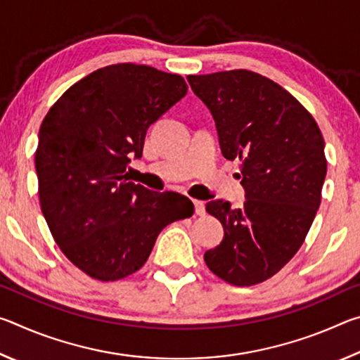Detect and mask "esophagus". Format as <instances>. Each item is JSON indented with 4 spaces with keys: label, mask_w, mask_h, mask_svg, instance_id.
Instances as JSON below:
<instances>
[{
    "label": "esophagus",
    "mask_w": 360,
    "mask_h": 360,
    "mask_svg": "<svg viewBox=\"0 0 360 360\" xmlns=\"http://www.w3.org/2000/svg\"><path fill=\"white\" fill-rule=\"evenodd\" d=\"M193 205H195V212H197V216H205L206 214L203 202H200V200H193Z\"/></svg>",
    "instance_id": "obj_1"
}]
</instances>
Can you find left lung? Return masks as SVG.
I'll return each instance as SVG.
<instances>
[{"instance_id": "left-lung-1", "label": "left lung", "mask_w": 360, "mask_h": 360, "mask_svg": "<svg viewBox=\"0 0 360 360\" xmlns=\"http://www.w3.org/2000/svg\"><path fill=\"white\" fill-rule=\"evenodd\" d=\"M187 81L214 117L224 157L241 162L248 198L240 210L222 200L206 203L225 235L205 262L229 284L264 283L294 257L314 221L327 173L324 138L302 103L259 72Z\"/></svg>"}]
</instances>
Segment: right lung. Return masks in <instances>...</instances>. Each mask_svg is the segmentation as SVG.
Segmentation results:
<instances>
[{
	"instance_id": "1",
	"label": "right lung",
	"mask_w": 360,
	"mask_h": 360,
	"mask_svg": "<svg viewBox=\"0 0 360 360\" xmlns=\"http://www.w3.org/2000/svg\"><path fill=\"white\" fill-rule=\"evenodd\" d=\"M187 94L184 77L148 65L100 68L49 109L34 152L41 211L72 265L98 281L138 271L168 224L193 203L127 181L146 131Z\"/></svg>"
}]
</instances>
